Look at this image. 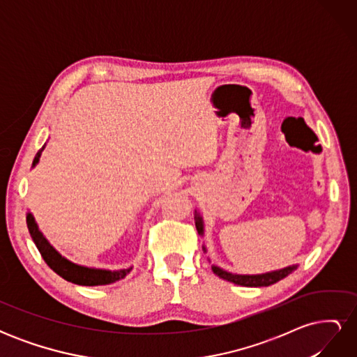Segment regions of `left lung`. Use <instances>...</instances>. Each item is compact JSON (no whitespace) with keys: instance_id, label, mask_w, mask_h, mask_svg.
Segmentation results:
<instances>
[{"instance_id":"1","label":"left lung","mask_w":357,"mask_h":357,"mask_svg":"<svg viewBox=\"0 0 357 357\" xmlns=\"http://www.w3.org/2000/svg\"><path fill=\"white\" fill-rule=\"evenodd\" d=\"M195 225H197V231L201 236H204V220H202V215L199 214L198 210H195ZM202 250L207 253V248L205 245H202ZM210 261V259H208ZM298 268V264L294 265H289L286 268H280V269H274V271H269V273H264V274H235V273H229L226 271V269L218 266V265H213L211 269L215 275H219L220 278L226 280V282H231L234 284H238V286H245V287H264V286H271L280 280H283L284 277H287L291 271H295Z\"/></svg>"}]
</instances>
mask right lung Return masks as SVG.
<instances>
[{
	"mask_svg": "<svg viewBox=\"0 0 357 357\" xmlns=\"http://www.w3.org/2000/svg\"><path fill=\"white\" fill-rule=\"evenodd\" d=\"M46 144L43 146L34 160H32V168H36V165L40 162L43 150H45ZM26 225H28V231L31 234V238L37 245L38 252L41 253L45 262L55 271L58 275H61L63 280L67 282H71L74 284H80V286H104V284H112L114 282H119L126 274L131 271V268L126 269H116V271H112V269H102V268H91V266H83L79 264H74L68 261L67 257H63L55 247H53L43 232L38 229V225L32 215L31 211L26 213Z\"/></svg>",
	"mask_w": 357,
	"mask_h": 357,
	"instance_id": "right-lung-1",
	"label": "right lung"
}]
</instances>
